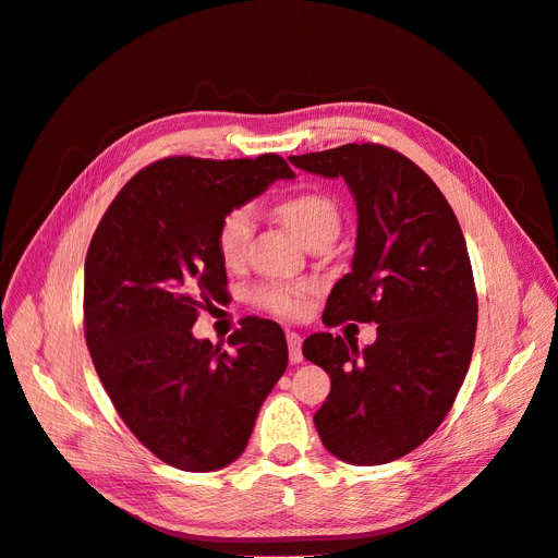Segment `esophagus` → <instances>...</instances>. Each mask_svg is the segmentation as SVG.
I'll use <instances>...</instances> for the list:
<instances>
[{
	"instance_id": "esophagus-1",
	"label": "esophagus",
	"mask_w": 558,
	"mask_h": 558,
	"mask_svg": "<svg viewBox=\"0 0 558 558\" xmlns=\"http://www.w3.org/2000/svg\"><path fill=\"white\" fill-rule=\"evenodd\" d=\"M286 342H289L291 363H302V337L298 332H286Z\"/></svg>"
}]
</instances>
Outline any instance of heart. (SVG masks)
I'll return each mask as SVG.
<instances>
[{
	"instance_id": "heart-1",
	"label": "heart",
	"mask_w": 558,
	"mask_h": 558,
	"mask_svg": "<svg viewBox=\"0 0 558 558\" xmlns=\"http://www.w3.org/2000/svg\"><path fill=\"white\" fill-rule=\"evenodd\" d=\"M279 221L291 230L293 238L310 244L318 238H335L340 230V209L324 193H293L275 205ZM253 234V214L248 207L230 209L216 228V251L228 267L240 265ZM310 283L305 281H277L263 283L253 291V302L258 307L283 316H295L307 305Z\"/></svg>"
}]
</instances>
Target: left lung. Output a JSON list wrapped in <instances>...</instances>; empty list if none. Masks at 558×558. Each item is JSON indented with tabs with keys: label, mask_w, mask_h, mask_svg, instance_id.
I'll return each mask as SVG.
<instances>
[{
	"label": "left lung",
	"mask_w": 558,
	"mask_h": 558,
	"mask_svg": "<svg viewBox=\"0 0 558 558\" xmlns=\"http://www.w3.org/2000/svg\"><path fill=\"white\" fill-rule=\"evenodd\" d=\"M289 160L344 179L356 202L351 272L332 286L324 324H377L363 351L330 332L302 344L330 375L318 437L351 465L396 461L442 424L468 373L477 293L465 238L440 189L393 148L344 144Z\"/></svg>",
	"instance_id": "obj_1"
}]
</instances>
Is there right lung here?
Instances as JSON below:
<instances>
[{"label": "right lung", "instance_id": "1", "mask_svg": "<svg viewBox=\"0 0 558 558\" xmlns=\"http://www.w3.org/2000/svg\"><path fill=\"white\" fill-rule=\"evenodd\" d=\"M293 177L277 154L165 158L123 185L93 234L83 318L99 381L137 440L179 470L238 461L289 365L275 320L246 318L228 337L230 351L191 328L199 310L226 298L218 221Z\"/></svg>", "mask_w": 558, "mask_h": 558}]
</instances>
